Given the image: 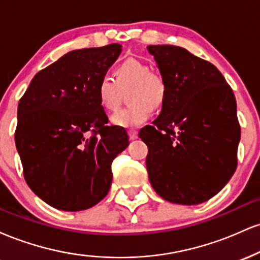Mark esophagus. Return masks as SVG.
<instances>
[{"instance_id": "1", "label": "esophagus", "mask_w": 260, "mask_h": 260, "mask_svg": "<svg viewBox=\"0 0 260 260\" xmlns=\"http://www.w3.org/2000/svg\"><path fill=\"white\" fill-rule=\"evenodd\" d=\"M128 136H129L131 139L134 140V139L138 138V132H137V131H134V129H131V131H128Z\"/></svg>"}]
</instances>
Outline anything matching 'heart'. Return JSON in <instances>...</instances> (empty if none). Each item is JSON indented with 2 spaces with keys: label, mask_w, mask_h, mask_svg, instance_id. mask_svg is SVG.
Here are the masks:
<instances>
[{
  "label": "heart",
  "mask_w": 260,
  "mask_h": 260,
  "mask_svg": "<svg viewBox=\"0 0 260 260\" xmlns=\"http://www.w3.org/2000/svg\"><path fill=\"white\" fill-rule=\"evenodd\" d=\"M133 88L129 103L133 105L118 110L111 116V123L121 128H134L144 123L153 113V107L162 104L165 98V83L150 67L137 59H127L118 66L116 79L112 76L101 77L96 86L100 105L107 111H113L120 104L121 89Z\"/></svg>",
  "instance_id": "obj_1"
}]
</instances>
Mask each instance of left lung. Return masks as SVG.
Returning <instances> with one entry per match:
<instances>
[{
	"label": "left lung",
	"mask_w": 260,
	"mask_h": 260,
	"mask_svg": "<svg viewBox=\"0 0 260 260\" xmlns=\"http://www.w3.org/2000/svg\"><path fill=\"white\" fill-rule=\"evenodd\" d=\"M165 83L160 115L139 132L155 192L182 205L217 194L235 174L241 128L232 89L210 62L174 45H149Z\"/></svg>",
	"instance_id": "obj_1"
}]
</instances>
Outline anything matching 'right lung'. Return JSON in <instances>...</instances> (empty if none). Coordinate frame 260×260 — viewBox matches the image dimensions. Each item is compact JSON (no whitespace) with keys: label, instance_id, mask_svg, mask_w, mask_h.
Wrapping results in <instances>:
<instances>
[{"label":"right lung","instance_id":"add662e5","mask_svg":"<svg viewBox=\"0 0 260 260\" xmlns=\"http://www.w3.org/2000/svg\"><path fill=\"white\" fill-rule=\"evenodd\" d=\"M120 44L73 50L35 74L18 104L16 147L32 192L51 207H94L111 187V164L129 144L124 128L106 126L96 86Z\"/></svg>","mask_w":260,"mask_h":260}]
</instances>
